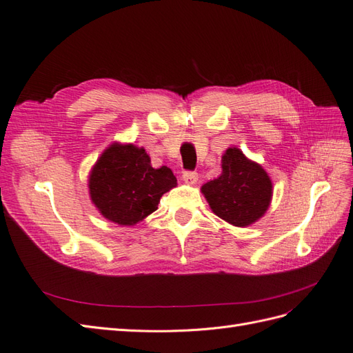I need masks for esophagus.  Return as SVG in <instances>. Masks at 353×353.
<instances>
[{"mask_svg": "<svg viewBox=\"0 0 353 353\" xmlns=\"http://www.w3.org/2000/svg\"><path fill=\"white\" fill-rule=\"evenodd\" d=\"M183 179H184V183L188 185H196L199 181V175L196 172H184Z\"/></svg>", "mask_w": 353, "mask_h": 353, "instance_id": "1", "label": "esophagus"}]
</instances>
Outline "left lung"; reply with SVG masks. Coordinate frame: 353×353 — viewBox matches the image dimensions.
<instances>
[{"instance_id":"left-lung-1","label":"left lung","mask_w":353,"mask_h":353,"mask_svg":"<svg viewBox=\"0 0 353 353\" xmlns=\"http://www.w3.org/2000/svg\"><path fill=\"white\" fill-rule=\"evenodd\" d=\"M221 163L222 174L203 185L201 193L216 216L234 227H249L268 210L272 181L237 147L227 148Z\"/></svg>"}]
</instances>
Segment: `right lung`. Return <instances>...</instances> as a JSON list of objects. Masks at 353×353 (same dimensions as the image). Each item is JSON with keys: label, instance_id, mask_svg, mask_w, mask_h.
I'll return each mask as SVG.
<instances>
[{"label": "right lung", "instance_id": "right-lung-1", "mask_svg": "<svg viewBox=\"0 0 353 353\" xmlns=\"http://www.w3.org/2000/svg\"><path fill=\"white\" fill-rule=\"evenodd\" d=\"M176 187L168 166L154 169L143 147L112 143L90 170L88 188L92 205L103 218L132 227L157 209L162 197Z\"/></svg>", "mask_w": 353, "mask_h": 353}]
</instances>
